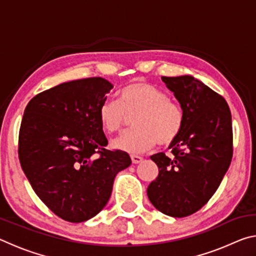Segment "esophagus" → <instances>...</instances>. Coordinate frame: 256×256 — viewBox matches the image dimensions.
<instances>
[{
  "label": "esophagus",
  "instance_id": "1",
  "mask_svg": "<svg viewBox=\"0 0 256 256\" xmlns=\"http://www.w3.org/2000/svg\"><path fill=\"white\" fill-rule=\"evenodd\" d=\"M131 159H132L133 164H140L142 160H144V158L140 157V156H138V154H131Z\"/></svg>",
  "mask_w": 256,
  "mask_h": 256
}]
</instances>
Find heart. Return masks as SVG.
Segmentation results:
<instances>
[{"mask_svg": "<svg viewBox=\"0 0 256 256\" xmlns=\"http://www.w3.org/2000/svg\"><path fill=\"white\" fill-rule=\"evenodd\" d=\"M136 116L133 126L112 141L115 149L128 154H140L157 144L168 146L174 142L184 126V112L172 102L166 92L146 81L136 80L120 89L118 100L107 99L99 106L98 116L102 128L118 132L128 120Z\"/></svg>", "mask_w": 256, "mask_h": 256, "instance_id": "b5f03b06", "label": "heart"}]
</instances>
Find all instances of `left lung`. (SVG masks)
Listing matches in <instances>:
<instances>
[{"instance_id":"obj_1","label":"left lung","mask_w":256,"mask_h":256,"mask_svg":"<svg viewBox=\"0 0 256 256\" xmlns=\"http://www.w3.org/2000/svg\"><path fill=\"white\" fill-rule=\"evenodd\" d=\"M180 104L184 126L170 144L172 157L151 156L159 174L148 186L150 202L162 214L183 218L214 196L232 158V114L227 102L192 76H162Z\"/></svg>"}]
</instances>
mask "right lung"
Instances as JSON below:
<instances>
[{
	"instance_id": "1",
	"label": "right lung",
	"mask_w": 256,
	"mask_h": 256,
	"mask_svg": "<svg viewBox=\"0 0 256 256\" xmlns=\"http://www.w3.org/2000/svg\"><path fill=\"white\" fill-rule=\"evenodd\" d=\"M112 86L102 78L64 82L38 94L24 110L21 168L38 198L66 222L98 214L116 174L132 162L125 151L105 149L98 110Z\"/></svg>"
}]
</instances>
